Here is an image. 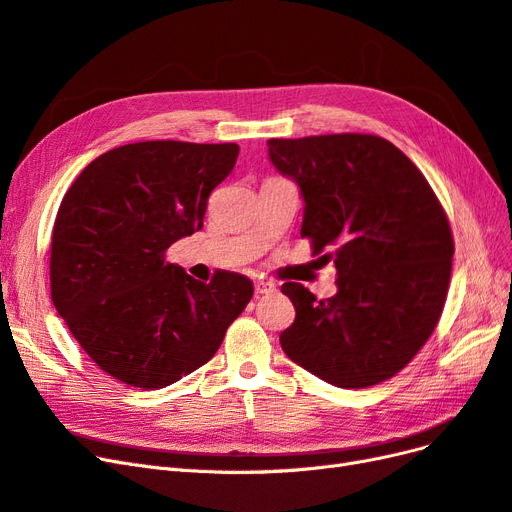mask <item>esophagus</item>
I'll use <instances>...</instances> for the list:
<instances>
[{"label":"esophagus","instance_id":"34e87169","mask_svg":"<svg viewBox=\"0 0 512 512\" xmlns=\"http://www.w3.org/2000/svg\"><path fill=\"white\" fill-rule=\"evenodd\" d=\"M277 290V286L273 284V281H256L254 284V292H256V296H262V294H271V292H275Z\"/></svg>","mask_w":512,"mask_h":512}]
</instances>
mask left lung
I'll return each instance as SVG.
<instances>
[{"instance_id": "obj_1", "label": "left lung", "mask_w": 512, "mask_h": 512, "mask_svg": "<svg viewBox=\"0 0 512 512\" xmlns=\"http://www.w3.org/2000/svg\"><path fill=\"white\" fill-rule=\"evenodd\" d=\"M269 158L301 188V237L334 262L339 286L324 301L303 284L281 286L296 309L281 349L345 390L394 377L445 307L453 237L443 205L411 158L377 135L269 139Z\"/></svg>"}]
</instances>
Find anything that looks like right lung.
Returning a JSON list of instances; mask_svg holds the SVG:
<instances>
[{"label": "right lung", "mask_w": 512, "mask_h": 512, "mask_svg": "<svg viewBox=\"0 0 512 512\" xmlns=\"http://www.w3.org/2000/svg\"><path fill=\"white\" fill-rule=\"evenodd\" d=\"M237 144L158 139L86 165L61 201L50 239V296L69 332L110 377L161 390L214 358L250 303L252 281L222 271L209 284L165 260L203 228L207 199Z\"/></svg>", "instance_id": "right-lung-1"}]
</instances>
